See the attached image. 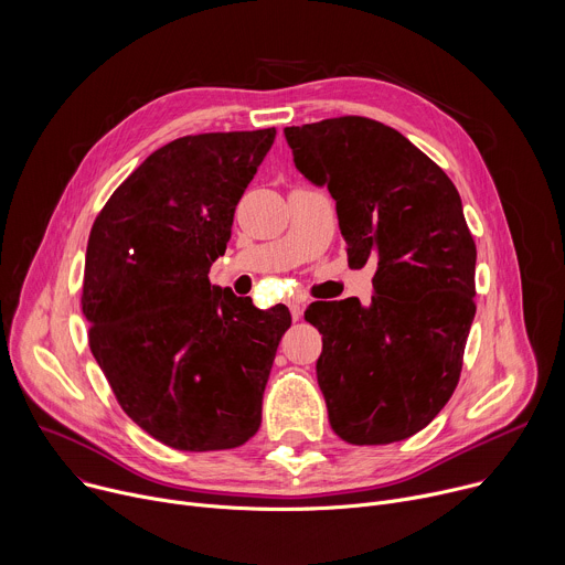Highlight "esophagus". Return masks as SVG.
I'll return each instance as SVG.
<instances>
[{"mask_svg": "<svg viewBox=\"0 0 565 565\" xmlns=\"http://www.w3.org/2000/svg\"><path fill=\"white\" fill-rule=\"evenodd\" d=\"M288 308H290L292 319H295V321H299V319H301V315H303V303H301V301H297V299H292V301H288Z\"/></svg>", "mask_w": 565, "mask_h": 565, "instance_id": "esophagus-1", "label": "esophagus"}]
</instances>
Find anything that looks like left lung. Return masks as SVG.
<instances>
[{
    "label": "left lung",
    "mask_w": 565,
    "mask_h": 565,
    "mask_svg": "<svg viewBox=\"0 0 565 565\" xmlns=\"http://www.w3.org/2000/svg\"><path fill=\"white\" fill-rule=\"evenodd\" d=\"M295 168L335 199L349 264L373 262L369 306L312 301L317 382L333 431L388 445L447 405L476 315V244L449 177L399 131L362 116L286 127Z\"/></svg>",
    "instance_id": "left-lung-1"
}]
</instances>
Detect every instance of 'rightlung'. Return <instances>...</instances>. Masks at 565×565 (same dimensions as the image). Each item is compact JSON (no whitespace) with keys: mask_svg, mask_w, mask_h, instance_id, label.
<instances>
[{"mask_svg":"<svg viewBox=\"0 0 565 565\" xmlns=\"http://www.w3.org/2000/svg\"><path fill=\"white\" fill-rule=\"evenodd\" d=\"M277 129L183 136L156 149L96 216L83 284L89 347L122 412L183 451L248 443L281 335L284 303L210 284L238 199Z\"/></svg>","mask_w":565,"mask_h":565,"instance_id":"obj_1","label":"right lung"}]
</instances>
